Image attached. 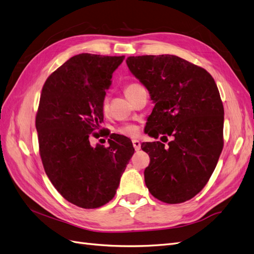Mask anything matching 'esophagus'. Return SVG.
Returning <instances> with one entry per match:
<instances>
[{"instance_id":"obj_1","label":"esophagus","mask_w":254,"mask_h":254,"mask_svg":"<svg viewBox=\"0 0 254 254\" xmlns=\"http://www.w3.org/2000/svg\"><path fill=\"white\" fill-rule=\"evenodd\" d=\"M132 145H133V147H134V149H135L136 151L141 149V143H140V141L133 140V141H132Z\"/></svg>"}]
</instances>
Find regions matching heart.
I'll return each mask as SVG.
<instances>
[{
  "label": "heart",
  "mask_w": 254,
  "mask_h": 254,
  "mask_svg": "<svg viewBox=\"0 0 254 254\" xmlns=\"http://www.w3.org/2000/svg\"><path fill=\"white\" fill-rule=\"evenodd\" d=\"M140 88L139 84L136 83H128L127 86L124 88V93L126 95V97L128 98L130 95H131L133 92L137 89ZM108 108H109V105H108V99L107 98H104L103 102H102V110L104 113H106L107 111H108ZM118 132L122 135H125V136H130V137H133V136H136L137 134H139L140 132V128L137 125L135 124H132V123H127V124H124L122 125L119 129H118Z\"/></svg>",
  "instance_id": "1"
}]
</instances>
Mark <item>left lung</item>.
I'll list each match as a JSON object with an SVG mask.
<instances>
[{
  "label": "left lung",
  "mask_w": 254,
  "mask_h": 254,
  "mask_svg": "<svg viewBox=\"0 0 254 254\" xmlns=\"http://www.w3.org/2000/svg\"><path fill=\"white\" fill-rule=\"evenodd\" d=\"M127 65L155 103L146 133L155 139L144 178L150 194L165 203L196 196L211 178L224 147V106L211 74L174 55L130 56Z\"/></svg>",
  "instance_id": "left-lung-1"
}]
</instances>
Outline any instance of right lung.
Here are the masks:
<instances>
[{
    "instance_id": "add662e5",
    "label": "right lung",
    "mask_w": 254,
    "mask_h": 254,
    "mask_svg": "<svg viewBox=\"0 0 254 254\" xmlns=\"http://www.w3.org/2000/svg\"><path fill=\"white\" fill-rule=\"evenodd\" d=\"M124 58L79 54L53 72L42 88L36 129L44 171L58 193L82 209L111 200L134 152L131 141L120 134L110 136L109 147L90 144L104 121L106 89Z\"/></svg>"
}]
</instances>
